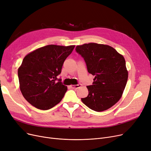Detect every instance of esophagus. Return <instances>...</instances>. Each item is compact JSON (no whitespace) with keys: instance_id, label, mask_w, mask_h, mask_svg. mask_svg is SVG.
Instances as JSON below:
<instances>
[{"instance_id":"1","label":"esophagus","mask_w":151,"mask_h":151,"mask_svg":"<svg viewBox=\"0 0 151 151\" xmlns=\"http://www.w3.org/2000/svg\"><path fill=\"white\" fill-rule=\"evenodd\" d=\"M80 86H81L80 84H76V85H71V86H70V87L73 89H76L79 88Z\"/></svg>"}]
</instances>
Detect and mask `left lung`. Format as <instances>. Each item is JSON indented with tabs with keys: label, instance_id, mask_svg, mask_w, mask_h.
Returning a JSON list of instances; mask_svg holds the SVG:
<instances>
[{
	"label": "left lung",
	"instance_id": "left-lung-1",
	"mask_svg": "<svg viewBox=\"0 0 151 151\" xmlns=\"http://www.w3.org/2000/svg\"><path fill=\"white\" fill-rule=\"evenodd\" d=\"M75 50L84 58L88 73L95 76L82 102L96 112L109 109L120 100L127 83L123 56L109 45L96 43L77 45Z\"/></svg>",
	"mask_w": 151,
	"mask_h": 151
}]
</instances>
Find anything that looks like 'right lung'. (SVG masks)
<instances>
[{
  "mask_svg": "<svg viewBox=\"0 0 151 151\" xmlns=\"http://www.w3.org/2000/svg\"><path fill=\"white\" fill-rule=\"evenodd\" d=\"M75 45H48L31 52L23 58L18 70L19 88L29 104L49 110L59 103L67 88L57 76Z\"/></svg>",
  "mask_w": 151,
  "mask_h": 151,
  "instance_id": "right-lung-1",
  "label": "right lung"
}]
</instances>
